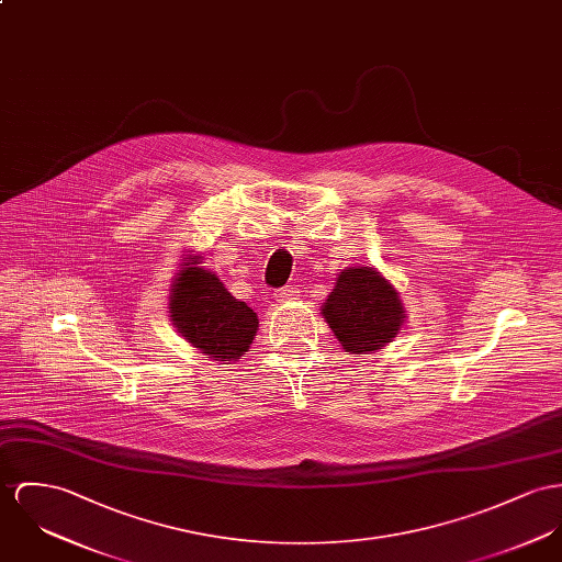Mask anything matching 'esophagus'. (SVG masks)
Instances as JSON below:
<instances>
[{
    "label": "esophagus",
    "instance_id": "esophagus-1",
    "mask_svg": "<svg viewBox=\"0 0 562 562\" xmlns=\"http://www.w3.org/2000/svg\"><path fill=\"white\" fill-rule=\"evenodd\" d=\"M295 289L293 286H284V289H280V291H276L273 293V297H276V302H286V300H293L295 297Z\"/></svg>",
    "mask_w": 562,
    "mask_h": 562
}]
</instances>
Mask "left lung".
<instances>
[{"label": "left lung", "instance_id": "left-lung-1", "mask_svg": "<svg viewBox=\"0 0 562 562\" xmlns=\"http://www.w3.org/2000/svg\"><path fill=\"white\" fill-rule=\"evenodd\" d=\"M348 355H370L393 342L406 310L397 289L376 267H346L321 307Z\"/></svg>", "mask_w": 562, "mask_h": 562}]
</instances>
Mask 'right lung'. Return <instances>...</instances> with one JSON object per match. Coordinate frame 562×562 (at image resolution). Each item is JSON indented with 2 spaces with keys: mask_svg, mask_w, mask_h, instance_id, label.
Returning <instances> with one entry per match:
<instances>
[{
  "mask_svg": "<svg viewBox=\"0 0 562 562\" xmlns=\"http://www.w3.org/2000/svg\"><path fill=\"white\" fill-rule=\"evenodd\" d=\"M181 260L169 291L177 334L216 361H237L257 336V312L235 300L214 271L201 267V255L188 250Z\"/></svg>",
  "mask_w": 562,
  "mask_h": 562,
  "instance_id": "obj_1",
  "label": "right lung"
}]
</instances>
